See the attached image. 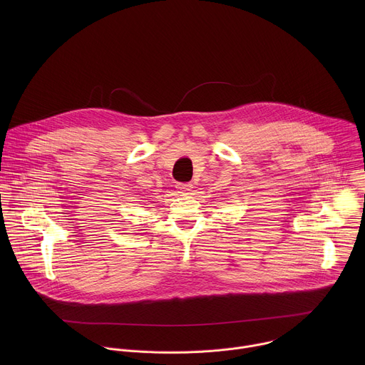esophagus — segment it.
Listing matches in <instances>:
<instances>
[{
  "mask_svg": "<svg viewBox=\"0 0 365 365\" xmlns=\"http://www.w3.org/2000/svg\"><path fill=\"white\" fill-rule=\"evenodd\" d=\"M176 187H178V190H179L180 193H189V190H192L193 186H192L190 183H178Z\"/></svg>",
  "mask_w": 365,
  "mask_h": 365,
  "instance_id": "esophagus-1",
  "label": "esophagus"
}]
</instances>
